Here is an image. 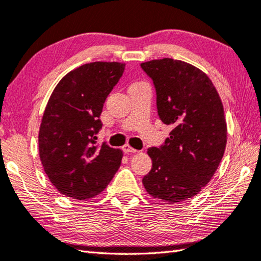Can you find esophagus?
Wrapping results in <instances>:
<instances>
[{"label":"esophagus","instance_id":"esophagus-1","mask_svg":"<svg viewBox=\"0 0 261 261\" xmlns=\"http://www.w3.org/2000/svg\"><path fill=\"white\" fill-rule=\"evenodd\" d=\"M122 149H123V152H124V153H136L137 152V149L132 148L130 145H124V146L122 147Z\"/></svg>","mask_w":261,"mask_h":261}]
</instances>
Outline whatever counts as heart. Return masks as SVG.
Instances as JSON below:
<instances>
[{"instance_id": "heart-1", "label": "heart", "mask_w": 261, "mask_h": 261, "mask_svg": "<svg viewBox=\"0 0 261 261\" xmlns=\"http://www.w3.org/2000/svg\"><path fill=\"white\" fill-rule=\"evenodd\" d=\"M136 84H137V83H136Z\"/></svg>"}]
</instances>
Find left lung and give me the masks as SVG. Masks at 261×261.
I'll return each mask as SVG.
<instances>
[{
	"label": "left lung",
	"mask_w": 261,
	"mask_h": 261,
	"mask_svg": "<svg viewBox=\"0 0 261 261\" xmlns=\"http://www.w3.org/2000/svg\"><path fill=\"white\" fill-rule=\"evenodd\" d=\"M140 67L152 78L161 121L171 125L160 147H151L152 169L143 184L169 204L192 198L218 169L227 145L222 101L205 72L187 62L162 59Z\"/></svg>",
	"instance_id": "1"
}]
</instances>
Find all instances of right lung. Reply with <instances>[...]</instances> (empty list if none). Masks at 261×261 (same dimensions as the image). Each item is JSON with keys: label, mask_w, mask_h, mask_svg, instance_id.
Segmentation results:
<instances>
[{"label": "right lung", "mask_w": 261, "mask_h": 261, "mask_svg": "<svg viewBox=\"0 0 261 261\" xmlns=\"http://www.w3.org/2000/svg\"><path fill=\"white\" fill-rule=\"evenodd\" d=\"M120 62H92L61 79L53 91L39 130V155L59 192L85 200L107 188L121 166V149L96 144L100 115L124 72Z\"/></svg>", "instance_id": "obj_1"}]
</instances>
